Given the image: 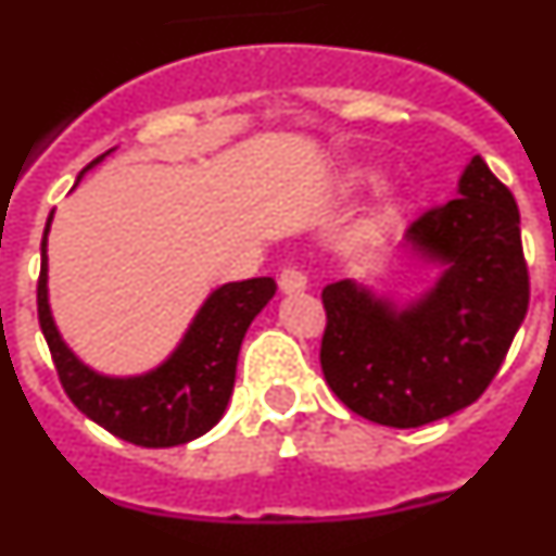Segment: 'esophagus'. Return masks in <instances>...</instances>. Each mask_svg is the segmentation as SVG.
<instances>
[{
  "label": "esophagus",
  "instance_id": "1",
  "mask_svg": "<svg viewBox=\"0 0 556 556\" xmlns=\"http://www.w3.org/2000/svg\"><path fill=\"white\" fill-rule=\"evenodd\" d=\"M278 283H281L283 292H301V289H306L308 278L303 269L298 267H283L281 269V278H278Z\"/></svg>",
  "mask_w": 556,
  "mask_h": 556
}]
</instances>
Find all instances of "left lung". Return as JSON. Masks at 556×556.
Masks as SVG:
<instances>
[{
  "mask_svg": "<svg viewBox=\"0 0 556 556\" xmlns=\"http://www.w3.org/2000/svg\"><path fill=\"white\" fill-rule=\"evenodd\" d=\"M406 239L445 264L424 301L395 312L353 281L323 289L328 387L351 412L395 429L479 401L529 308L518 203L481 155L462 175L459 198L426 208Z\"/></svg>",
  "mask_w": 556,
  "mask_h": 556,
  "instance_id": "8db88e82",
  "label": "left lung"
}]
</instances>
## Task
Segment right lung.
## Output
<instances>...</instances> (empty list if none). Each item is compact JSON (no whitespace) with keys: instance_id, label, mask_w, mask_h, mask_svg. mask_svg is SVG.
<instances>
[{"instance_id":"add662e5","label":"right lung","mask_w":556,"mask_h":556,"mask_svg":"<svg viewBox=\"0 0 556 556\" xmlns=\"http://www.w3.org/2000/svg\"><path fill=\"white\" fill-rule=\"evenodd\" d=\"M47 230L38 275V323L68 401L113 437L144 448L184 445L214 429L233 392L244 331L267 306L278 283L273 278L225 283L205 301L166 365L139 378H105L80 365L58 337L47 303Z\"/></svg>"}]
</instances>
